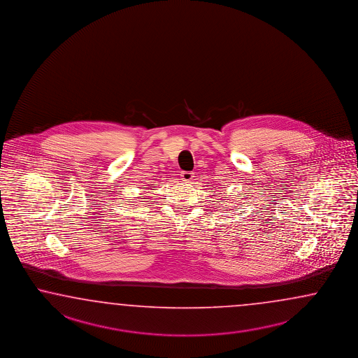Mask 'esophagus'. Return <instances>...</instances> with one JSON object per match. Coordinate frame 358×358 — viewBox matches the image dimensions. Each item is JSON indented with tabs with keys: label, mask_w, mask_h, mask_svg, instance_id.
Segmentation results:
<instances>
[{
	"label": "esophagus",
	"mask_w": 358,
	"mask_h": 358,
	"mask_svg": "<svg viewBox=\"0 0 358 358\" xmlns=\"http://www.w3.org/2000/svg\"><path fill=\"white\" fill-rule=\"evenodd\" d=\"M194 178V173L192 172H181V180L185 182H190Z\"/></svg>",
	"instance_id": "obj_1"
}]
</instances>
